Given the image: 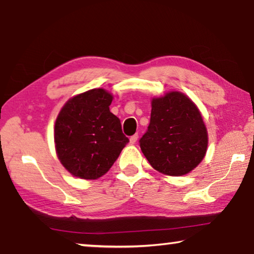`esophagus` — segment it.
<instances>
[{
  "label": "esophagus",
  "instance_id": "1",
  "mask_svg": "<svg viewBox=\"0 0 254 254\" xmlns=\"http://www.w3.org/2000/svg\"><path fill=\"white\" fill-rule=\"evenodd\" d=\"M137 136H139V135H137V134H134V135H132V136L130 137V143H131V144H134V143L136 142Z\"/></svg>",
  "mask_w": 254,
  "mask_h": 254
}]
</instances>
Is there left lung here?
<instances>
[{"mask_svg": "<svg viewBox=\"0 0 254 254\" xmlns=\"http://www.w3.org/2000/svg\"><path fill=\"white\" fill-rule=\"evenodd\" d=\"M148 131L140 148L152 168L167 176L194 170L207 151L208 134L198 107L180 92H168L151 101Z\"/></svg>", "mask_w": 254, "mask_h": 254, "instance_id": "1", "label": "left lung"}]
</instances>
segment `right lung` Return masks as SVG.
Returning <instances> with one entry per match:
<instances>
[{
  "label": "right lung",
  "instance_id": "obj_1",
  "mask_svg": "<svg viewBox=\"0 0 254 254\" xmlns=\"http://www.w3.org/2000/svg\"><path fill=\"white\" fill-rule=\"evenodd\" d=\"M113 95L103 88L69 98L55 123V147L66 170L80 179L102 177L128 142L120 119L111 113Z\"/></svg>",
  "mask_w": 254,
  "mask_h": 254
}]
</instances>
